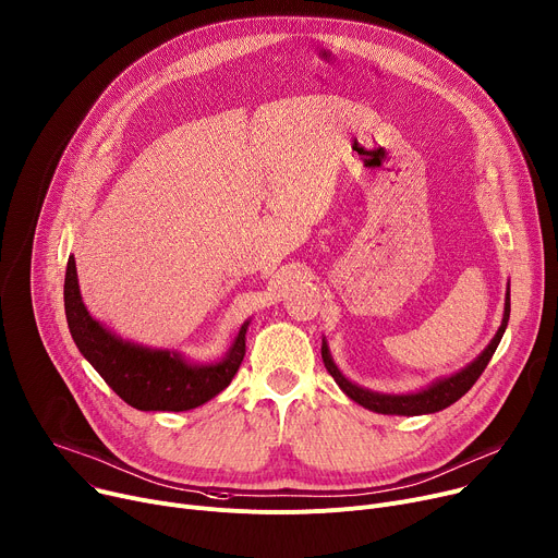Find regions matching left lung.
Segmentation results:
<instances>
[{"label":"left lung","instance_id":"obj_1","mask_svg":"<svg viewBox=\"0 0 558 558\" xmlns=\"http://www.w3.org/2000/svg\"><path fill=\"white\" fill-rule=\"evenodd\" d=\"M509 322V290L505 296V315H502V324L496 332V337L492 339V344L478 355V360L471 362L466 368H462L460 373L438 379L432 387L420 391V393H411V396H384V393H373L368 389L357 387V384L349 381L344 375L339 373V368L332 364L330 353L326 341L322 344V360L326 371L332 375V379L339 384V389L344 391L351 400H355L357 404H362L364 409H371L375 413H387V415H422V413H436L442 411L447 407H451L456 400H460L471 387H474L476 379L483 375V371L487 368L492 355L496 353L502 332L507 328Z\"/></svg>","mask_w":558,"mask_h":558}]
</instances>
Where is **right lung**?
<instances>
[{"label": "right lung", "instance_id": "add662e5", "mask_svg": "<svg viewBox=\"0 0 558 558\" xmlns=\"http://www.w3.org/2000/svg\"><path fill=\"white\" fill-rule=\"evenodd\" d=\"M64 311L80 353L126 404L138 411H190L205 404L228 387L245 355L247 324L241 326L230 353L207 366L118 339L84 308L73 256H69L64 277Z\"/></svg>", "mask_w": 558, "mask_h": 558}]
</instances>
